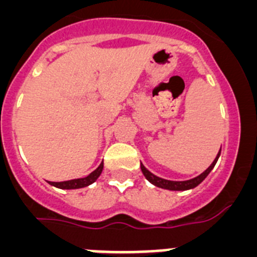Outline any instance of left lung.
Wrapping results in <instances>:
<instances>
[{
    "mask_svg": "<svg viewBox=\"0 0 257 257\" xmlns=\"http://www.w3.org/2000/svg\"><path fill=\"white\" fill-rule=\"evenodd\" d=\"M220 152H221V149H220L219 153H217V156H216V158L213 160V162L211 163V166L208 167L207 170H206L205 172H202V174L198 175L197 178L190 179V180H185V181L166 180V179L158 178V176H156V175L152 174L151 171H148V170L145 169L144 165H142V163H140V167H142V171H143V174H144L145 178H147V180L151 181V183L153 184V185H156V187L162 188V189H169V190H188V189H192V188H196L198 184H201L202 181L205 180L206 176H207V175L211 172V170L213 169V166L216 165L217 160H219Z\"/></svg>",
    "mask_w": 257,
    "mask_h": 257,
    "instance_id": "obj_1",
    "label": "left lung"
}]
</instances>
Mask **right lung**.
<instances>
[{"instance_id": "right-lung-1", "label": "right lung", "mask_w": 257, "mask_h": 257, "mask_svg": "<svg viewBox=\"0 0 257 257\" xmlns=\"http://www.w3.org/2000/svg\"><path fill=\"white\" fill-rule=\"evenodd\" d=\"M103 166L104 163L101 162L100 166L97 167L95 171H92L91 174L86 176V178L82 179H73V180H68V181H60V183H55V181H49L51 185L56 188H60V189H78V188H85L90 184L94 183L99 176H100L101 171H103Z\"/></svg>"}]
</instances>
